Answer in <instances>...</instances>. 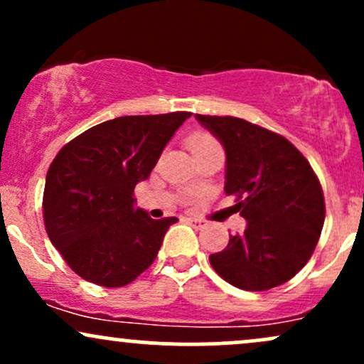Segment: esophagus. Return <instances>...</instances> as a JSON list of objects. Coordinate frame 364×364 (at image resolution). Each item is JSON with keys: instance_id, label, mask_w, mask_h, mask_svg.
I'll list each match as a JSON object with an SVG mask.
<instances>
[{"instance_id": "1", "label": "esophagus", "mask_w": 364, "mask_h": 364, "mask_svg": "<svg viewBox=\"0 0 364 364\" xmlns=\"http://www.w3.org/2000/svg\"><path fill=\"white\" fill-rule=\"evenodd\" d=\"M186 220H188V224H191V225H193L195 229H202L203 225H205V223H203L202 219H193V217H188Z\"/></svg>"}]
</instances>
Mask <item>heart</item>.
Masks as SVG:
<instances>
[{
  "label": "heart",
  "instance_id": "heart-1",
  "mask_svg": "<svg viewBox=\"0 0 364 364\" xmlns=\"http://www.w3.org/2000/svg\"><path fill=\"white\" fill-rule=\"evenodd\" d=\"M188 147H190L191 152L198 154V152H205V150H212V149H220L219 141H217L215 136H212L210 133L207 132H196L193 135L188 139Z\"/></svg>",
  "mask_w": 364,
  "mask_h": 364
}]
</instances>
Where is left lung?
<instances>
[{
  "instance_id": "8db88e82",
  "label": "left lung",
  "mask_w": 364,
  "mask_h": 364,
  "mask_svg": "<svg viewBox=\"0 0 364 364\" xmlns=\"http://www.w3.org/2000/svg\"><path fill=\"white\" fill-rule=\"evenodd\" d=\"M225 150V195L246 219L223 252L208 257L225 282L267 291L310 260L323 228V191L310 162L279 133L232 116L195 114Z\"/></svg>"
}]
</instances>
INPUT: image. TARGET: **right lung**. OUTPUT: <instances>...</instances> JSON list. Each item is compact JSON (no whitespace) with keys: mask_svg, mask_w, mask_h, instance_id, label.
I'll return each instance as SVG.
<instances>
[{"mask_svg":"<svg viewBox=\"0 0 364 364\" xmlns=\"http://www.w3.org/2000/svg\"><path fill=\"white\" fill-rule=\"evenodd\" d=\"M191 112L121 116L63 147L46 176L43 214L54 248L75 274L123 287L152 265L176 217L135 208L136 183L150 176L166 144Z\"/></svg>","mask_w":364,"mask_h":364,"instance_id":"add662e5","label":"right lung"}]
</instances>
